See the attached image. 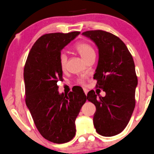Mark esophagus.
<instances>
[{
	"mask_svg": "<svg viewBox=\"0 0 154 154\" xmlns=\"http://www.w3.org/2000/svg\"><path fill=\"white\" fill-rule=\"evenodd\" d=\"M83 91H84V93L85 94V95H87V94H88V90H87L86 88H83Z\"/></svg>",
	"mask_w": 154,
	"mask_h": 154,
	"instance_id": "esophagus-1",
	"label": "esophagus"
}]
</instances>
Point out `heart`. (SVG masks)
<instances>
[{
    "label": "heart",
    "mask_w": 154,
    "mask_h": 154,
    "mask_svg": "<svg viewBox=\"0 0 154 154\" xmlns=\"http://www.w3.org/2000/svg\"><path fill=\"white\" fill-rule=\"evenodd\" d=\"M74 49L80 54V56L85 60H88L90 57L95 56V51L92 46L86 42H80L74 46ZM67 63V55L64 52H61L59 55V64L62 70H65ZM77 83L83 85L85 83V79L83 77L77 80Z\"/></svg>",
    "instance_id": "heart-1"
}]
</instances>
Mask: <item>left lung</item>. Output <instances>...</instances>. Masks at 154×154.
<instances>
[{"mask_svg":"<svg viewBox=\"0 0 154 154\" xmlns=\"http://www.w3.org/2000/svg\"><path fill=\"white\" fill-rule=\"evenodd\" d=\"M82 35L99 48V61L94 79L96 87L106 92L97 96L94 90L87 100L96 106L93 122L97 132L112 137L125 128L135 108L137 77L131 54L117 36L103 30H90ZM99 94V93H97Z\"/></svg>","mask_w":154,"mask_h":154,"instance_id":"1","label":"left lung"}]
</instances>
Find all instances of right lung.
<instances>
[{
	"label": "right lung",
	"instance_id": "1",
	"mask_svg": "<svg viewBox=\"0 0 154 154\" xmlns=\"http://www.w3.org/2000/svg\"><path fill=\"white\" fill-rule=\"evenodd\" d=\"M80 33L42 35L31 48L24 66L26 104L40 134L57 144L74 138L75 119L87 100L81 88L60 94L57 84L63 80L59 64L61 50Z\"/></svg>",
	"mask_w": 154,
	"mask_h": 154
}]
</instances>
